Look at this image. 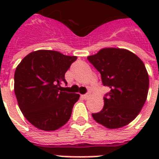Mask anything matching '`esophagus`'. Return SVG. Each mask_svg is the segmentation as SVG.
Listing matches in <instances>:
<instances>
[{
    "mask_svg": "<svg viewBox=\"0 0 159 159\" xmlns=\"http://www.w3.org/2000/svg\"><path fill=\"white\" fill-rule=\"evenodd\" d=\"M89 97H90L89 93H87V94L82 95V96H81V97H82V99H85V100L88 99V98H89Z\"/></svg>",
    "mask_w": 159,
    "mask_h": 159,
    "instance_id": "34e87169",
    "label": "esophagus"
}]
</instances>
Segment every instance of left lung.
Masks as SVG:
<instances>
[{"label": "left lung", "mask_w": 159, "mask_h": 159, "mask_svg": "<svg viewBox=\"0 0 159 159\" xmlns=\"http://www.w3.org/2000/svg\"><path fill=\"white\" fill-rule=\"evenodd\" d=\"M87 59L110 88L104 107L92 114L93 119L108 129L127 125L140 112L148 96L149 79L143 62L130 51L115 48L101 49Z\"/></svg>", "instance_id": "1"}]
</instances>
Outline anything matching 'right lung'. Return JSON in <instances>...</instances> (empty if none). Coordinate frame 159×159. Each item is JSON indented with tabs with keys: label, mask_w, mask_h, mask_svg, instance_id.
Instances as JSON below:
<instances>
[{
	"label": "right lung",
	"mask_w": 159,
	"mask_h": 159,
	"mask_svg": "<svg viewBox=\"0 0 159 159\" xmlns=\"http://www.w3.org/2000/svg\"><path fill=\"white\" fill-rule=\"evenodd\" d=\"M76 56L57 51L38 50L29 53L15 72V94L27 120L36 128L56 130L67 123L79 95L64 92L60 84Z\"/></svg>",
	"instance_id": "1"
}]
</instances>
